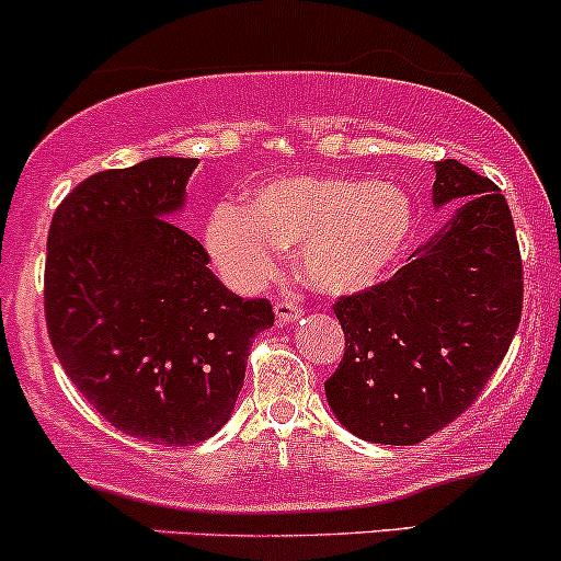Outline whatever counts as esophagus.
I'll list each match as a JSON object with an SVG mask.
<instances>
[{
	"mask_svg": "<svg viewBox=\"0 0 561 561\" xmlns=\"http://www.w3.org/2000/svg\"><path fill=\"white\" fill-rule=\"evenodd\" d=\"M275 318H278V323L283 325L294 323V320L301 318V307L294 299H280L278 305H275Z\"/></svg>",
	"mask_w": 561,
	"mask_h": 561,
	"instance_id": "34e87169",
	"label": "esophagus"
}]
</instances>
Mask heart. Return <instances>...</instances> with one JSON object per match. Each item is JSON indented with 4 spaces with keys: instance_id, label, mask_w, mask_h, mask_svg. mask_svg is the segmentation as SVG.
<instances>
[{
    "instance_id": "1",
    "label": "heart",
    "mask_w": 561,
    "mask_h": 561,
    "mask_svg": "<svg viewBox=\"0 0 561 561\" xmlns=\"http://www.w3.org/2000/svg\"><path fill=\"white\" fill-rule=\"evenodd\" d=\"M416 204L389 182L297 174L251 191L243 209L219 206L206 222V249L236 288H254L278 270L280 249L299 247V267L325 294L379 283L405 254Z\"/></svg>"
}]
</instances>
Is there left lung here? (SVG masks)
<instances>
[{
  "mask_svg": "<svg viewBox=\"0 0 561 561\" xmlns=\"http://www.w3.org/2000/svg\"><path fill=\"white\" fill-rule=\"evenodd\" d=\"M453 217L392 278L333 301L344 357L325 381L357 437L416 445L480 398L522 318V256L506 198L467 163H434Z\"/></svg>",
  "mask_w": 561,
  "mask_h": 561,
  "instance_id": "1",
  "label": "left lung"
}]
</instances>
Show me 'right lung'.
<instances>
[{"label":"right lung","mask_w":561,"mask_h":561,"mask_svg":"<svg viewBox=\"0 0 561 561\" xmlns=\"http://www.w3.org/2000/svg\"><path fill=\"white\" fill-rule=\"evenodd\" d=\"M196 159L159 156L79 182L53 214L44 318L55 355L111 426L167 448L228 424L251 339L275 323L172 222Z\"/></svg>","instance_id":"1"}]
</instances>
